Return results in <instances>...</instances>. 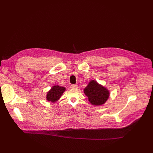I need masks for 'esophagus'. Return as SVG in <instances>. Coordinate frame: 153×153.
<instances>
[{"mask_svg":"<svg viewBox=\"0 0 153 153\" xmlns=\"http://www.w3.org/2000/svg\"><path fill=\"white\" fill-rule=\"evenodd\" d=\"M71 88L72 89H76L78 88V85L77 84H73V85H71Z\"/></svg>","mask_w":153,"mask_h":153,"instance_id":"1","label":"esophagus"}]
</instances>
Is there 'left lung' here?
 <instances>
[{"mask_svg":"<svg viewBox=\"0 0 153 153\" xmlns=\"http://www.w3.org/2000/svg\"><path fill=\"white\" fill-rule=\"evenodd\" d=\"M84 92L89 102L94 105H102L109 97L108 91L95 81H91L85 88Z\"/></svg>","mask_w":153,"mask_h":153,"instance_id":"left-lung-1","label":"left lung"}]
</instances>
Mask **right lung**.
I'll use <instances>...</instances> for the list:
<instances>
[{
	"instance_id": "right-lung-1",
	"label": "right lung",
	"mask_w": 153,
	"mask_h": 153,
	"mask_svg": "<svg viewBox=\"0 0 153 153\" xmlns=\"http://www.w3.org/2000/svg\"><path fill=\"white\" fill-rule=\"evenodd\" d=\"M66 89L63 87H60L58 85L53 86L51 89L48 92L46 95V99L48 101H51L52 102L58 100L65 91Z\"/></svg>"
}]
</instances>
